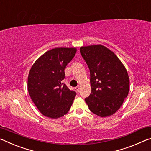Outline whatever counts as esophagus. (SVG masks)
<instances>
[{"mask_svg":"<svg viewBox=\"0 0 151 151\" xmlns=\"http://www.w3.org/2000/svg\"><path fill=\"white\" fill-rule=\"evenodd\" d=\"M75 89H76V91H77V92H79V91H80V86H76V87L75 88Z\"/></svg>","mask_w":151,"mask_h":151,"instance_id":"1","label":"esophagus"}]
</instances>
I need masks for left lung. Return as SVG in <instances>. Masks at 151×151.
<instances>
[{
  "label": "left lung",
  "mask_w": 151,
  "mask_h": 151,
  "mask_svg": "<svg viewBox=\"0 0 151 151\" xmlns=\"http://www.w3.org/2000/svg\"><path fill=\"white\" fill-rule=\"evenodd\" d=\"M80 52L91 75V93L85 102L96 115H112L129 94V77L126 68L113 52L101 45L82 47Z\"/></svg>",
  "instance_id": "8db88e82"
}]
</instances>
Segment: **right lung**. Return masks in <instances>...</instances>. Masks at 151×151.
Wrapping results in <instances>:
<instances>
[{"label": "right lung", "mask_w": 151, "mask_h": 151, "mask_svg": "<svg viewBox=\"0 0 151 151\" xmlns=\"http://www.w3.org/2000/svg\"><path fill=\"white\" fill-rule=\"evenodd\" d=\"M76 48H55L48 50L33 64L28 76V91L43 115L58 119L70 110L76 96L62 81L65 69L75 57Z\"/></svg>", "instance_id": "obj_1"}]
</instances>
